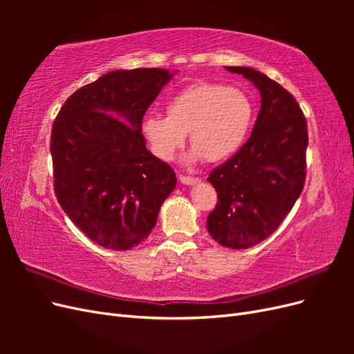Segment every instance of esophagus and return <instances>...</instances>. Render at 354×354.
Listing matches in <instances>:
<instances>
[{
  "instance_id": "esophagus-1",
  "label": "esophagus",
  "mask_w": 354,
  "mask_h": 354,
  "mask_svg": "<svg viewBox=\"0 0 354 354\" xmlns=\"http://www.w3.org/2000/svg\"><path fill=\"white\" fill-rule=\"evenodd\" d=\"M180 181L183 185H187V186H192V185H198L199 181H201V178H198V177H189V176H181L180 174Z\"/></svg>"
}]
</instances>
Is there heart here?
<instances>
[{
    "instance_id": "obj_1",
    "label": "heart",
    "mask_w": 354,
    "mask_h": 354,
    "mask_svg": "<svg viewBox=\"0 0 354 354\" xmlns=\"http://www.w3.org/2000/svg\"><path fill=\"white\" fill-rule=\"evenodd\" d=\"M254 108L242 90L216 82H196L167 103V115L152 113L142 124L152 153L171 160L183 146L186 133L194 146L190 160L220 162L236 153L248 137Z\"/></svg>"
}]
</instances>
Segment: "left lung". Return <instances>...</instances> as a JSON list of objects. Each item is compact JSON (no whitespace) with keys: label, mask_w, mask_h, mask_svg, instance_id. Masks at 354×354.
<instances>
[{"label":"left lung","mask_w":354,"mask_h":354,"mask_svg":"<svg viewBox=\"0 0 354 354\" xmlns=\"http://www.w3.org/2000/svg\"><path fill=\"white\" fill-rule=\"evenodd\" d=\"M226 69L259 88L261 108L248 142L207 178L218 196L207 227L220 245L246 250L269 238L301 195L307 121L294 95L263 72Z\"/></svg>","instance_id":"8db88e82"}]
</instances>
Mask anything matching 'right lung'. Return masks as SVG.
I'll use <instances>...</instances> for the list:
<instances>
[{"mask_svg":"<svg viewBox=\"0 0 354 354\" xmlns=\"http://www.w3.org/2000/svg\"><path fill=\"white\" fill-rule=\"evenodd\" d=\"M174 73L108 72L75 91L53 124L56 198L75 226L103 248L127 251L142 243L177 185L174 169L147 151L142 134L147 108Z\"/></svg>","mask_w":354,"mask_h":354,"instance_id":"obj_1","label":"right lung"}]
</instances>
